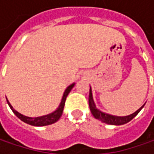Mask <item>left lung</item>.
I'll use <instances>...</instances> for the list:
<instances>
[{
	"instance_id": "8db88e82",
	"label": "left lung",
	"mask_w": 154,
	"mask_h": 154,
	"mask_svg": "<svg viewBox=\"0 0 154 154\" xmlns=\"http://www.w3.org/2000/svg\"><path fill=\"white\" fill-rule=\"evenodd\" d=\"M144 105H142L138 110H136L134 113L131 114V115L127 116H111L109 114H106V113H103L102 111L98 110L96 108V105L93 102V99H92V90H91V87H90V92H89V107L91 109V112L93 115V116L98 119L99 121H101L102 122H105L107 124H111V125H122V124H125L129 121H131L135 116L137 115L140 111V109L143 108Z\"/></svg>"
}]
</instances>
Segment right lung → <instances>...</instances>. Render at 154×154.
<instances>
[{
	"instance_id": "1",
	"label": "right lung",
	"mask_w": 154,
	"mask_h": 154,
	"mask_svg": "<svg viewBox=\"0 0 154 154\" xmlns=\"http://www.w3.org/2000/svg\"><path fill=\"white\" fill-rule=\"evenodd\" d=\"M74 84H72L70 86H68V88L65 90V92L63 94V97H62V102L60 103L59 107L57 108L56 111L52 112L51 114L46 116H39V117H28V116H26L22 115L20 113H19L18 111H16L13 106L10 104V103L8 101V103L9 107L11 108V109L13 110V112L14 113L16 116L18 118H20L21 121H23L24 122H26L27 124H30V125H32V126H46V125H50V124H52V123H55L56 122H57L60 117L62 116V111H63V108H64V105H65V102H66V98L68 97V93L70 92V91L72 90V88L74 87Z\"/></svg>"
}]
</instances>
